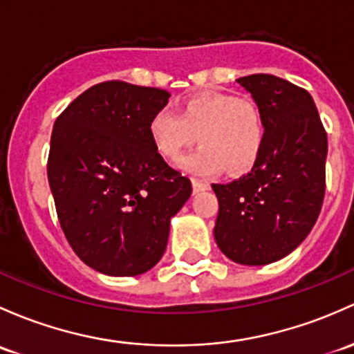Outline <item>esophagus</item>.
I'll list each match as a JSON object with an SVG mask.
<instances>
[{
	"label": "esophagus",
	"instance_id": "obj_1",
	"mask_svg": "<svg viewBox=\"0 0 354 354\" xmlns=\"http://www.w3.org/2000/svg\"><path fill=\"white\" fill-rule=\"evenodd\" d=\"M192 187H193V192L198 193V192H205V189L210 188V183L202 180H192Z\"/></svg>",
	"mask_w": 354,
	"mask_h": 354
}]
</instances>
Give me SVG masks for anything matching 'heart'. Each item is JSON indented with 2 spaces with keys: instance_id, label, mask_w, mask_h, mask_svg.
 I'll return each mask as SVG.
<instances>
[{
  "instance_id": "obj_1",
  "label": "heart",
  "mask_w": 354,
  "mask_h": 354,
  "mask_svg": "<svg viewBox=\"0 0 354 354\" xmlns=\"http://www.w3.org/2000/svg\"><path fill=\"white\" fill-rule=\"evenodd\" d=\"M149 136L162 158L174 161L193 142L200 144L178 166L185 173L212 176L251 169L265 140V122L251 98L205 91L181 103L178 115L159 110L149 122Z\"/></svg>"
}]
</instances>
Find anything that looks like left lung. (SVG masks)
<instances>
[{
    "label": "left lung",
    "mask_w": 354,
    "mask_h": 354,
    "mask_svg": "<svg viewBox=\"0 0 354 354\" xmlns=\"http://www.w3.org/2000/svg\"><path fill=\"white\" fill-rule=\"evenodd\" d=\"M259 106L265 140L248 174L212 185L214 236L234 263L263 266L295 251L314 227L326 192L327 136L312 96L271 74L237 80Z\"/></svg>",
    "instance_id": "1"
}]
</instances>
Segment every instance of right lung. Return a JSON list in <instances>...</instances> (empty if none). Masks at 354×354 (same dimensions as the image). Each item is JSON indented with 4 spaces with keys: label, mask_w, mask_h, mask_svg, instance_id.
<instances>
[{
    "label": "right lung",
    "mask_w": 354,
    "mask_h": 354,
    "mask_svg": "<svg viewBox=\"0 0 354 354\" xmlns=\"http://www.w3.org/2000/svg\"><path fill=\"white\" fill-rule=\"evenodd\" d=\"M166 89L106 81L59 115L47 176L59 222L81 261L109 277H137L158 265L171 218L192 183L166 165L149 122Z\"/></svg>",
    "instance_id": "obj_1"
}]
</instances>
